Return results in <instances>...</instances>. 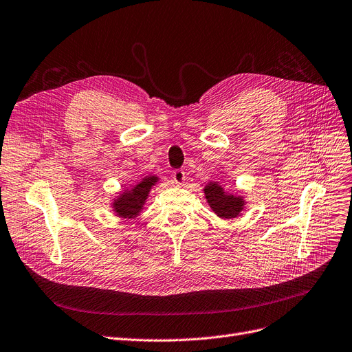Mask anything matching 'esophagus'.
<instances>
[{
    "instance_id": "obj_1",
    "label": "esophagus",
    "mask_w": 352,
    "mask_h": 352,
    "mask_svg": "<svg viewBox=\"0 0 352 352\" xmlns=\"http://www.w3.org/2000/svg\"><path fill=\"white\" fill-rule=\"evenodd\" d=\"M173 181L175 184H182V182L186 181V171L184 170H175L173 171Z\"/></svg>"
}]
</instances>
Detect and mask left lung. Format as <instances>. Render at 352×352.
Segmentation results:
<instances>
[{
    "label": "left lung",
    "mask_w": 352,
    "mask_h": 352,
    "mask_svg": "<svg viewBox=\"0 0 352 352\" xmlns=\"http://www.w3.org/2000/svg\"><path fill=\"white\" fill-rule=\"evenodd\" d=\"M204 192L212 211L221 219H233L243 208V201L240 197L226 194L216 182H210L208 186H206Z\"/></svg>",
    "instance_id": "left-lung-1"
}]
</instances>
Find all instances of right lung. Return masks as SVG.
<instances>
[{"mask_svg": "<svg viewBox=\"0 0 352 352\" xmlns=\"http://www.w3.org/2000/svg\"><path fill=\"white\" fill-rule=\"evenodd\" d=\"M155 182H157L155 177H148L142 182H140V184L136 186L132 191L122 194L119 197V200L113 203L115 210L119 216L125 219L135 217L136 214L140 212L141 207L145 204L148 191L151 190L152 186L155 184Z\"/></svg>", "mask_w": 352, "mask_h": 352, "instance_id": "1", "label": "right lung"}]
</instances>
